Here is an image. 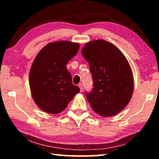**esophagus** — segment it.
I'll return each mask as SVG.
<instances>
[{"mask_svg": "<svg viewBox=\"0 0 159 159\" xmlns=\"http://www.w3.org/2000/svg\"><path fill=\"white\" fill-rule=\"evenodd\" d=\"M79 87L80 88V92H82V91H83V85H82V83H79Z\"/></svg>", "mask_w": 159, "mask_h": 159, "instance_id": "34e87169", "label": "esophagus"}]
</instances>
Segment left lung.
<instances>
[{
    "label": "left lung",
    "mask_w": 159,
    "mask_h": 159,
    "mask_svg": "<svg viewBox=\"0 0 159 159\" xmlns=\"http://www.w3.org/2000/svg\"><path fill=\"white\" fill-rule=\"evenodd\" d=\"M81 53L89 63L93 80L88 101L103 117L116 116L128 105L133 93L134 80L130 64L111 43L95 40L85 45Z\"/></svg>",
    "instance_id": "8db88e82"
}]
</instances>
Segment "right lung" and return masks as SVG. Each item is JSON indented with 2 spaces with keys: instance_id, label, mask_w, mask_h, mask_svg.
Segmentation results:
<instances>
[{
  "instance_id": "right-lung-1",
  "label": "right lung",
  "mask_w": 159,
  "mask_h": 159,
  "mask_svg": "<svg viewBox=\"0 0 159 159\" xmlns=\"http://www.w3.org/2000/svg\"><path fill=\"white\" fill-rule=\"evenodd\" d=\"M79 50L76 43L52 42L43 48L35 58L29 72V85L35 103L45 112H61L79 93L66 68Z\"/></svg>"
}]
</instances>
